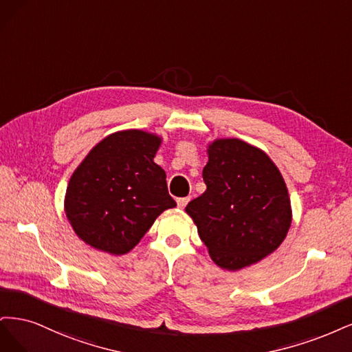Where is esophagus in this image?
<instances>
[{
	"label": "esophagus",
	"instance_id": "1",
	"mask_svg": "<svg viewBox=\"0 0 352 352\" xmlns=\"http://www.w3.org/2000/svg\"><path fill=\"white\" fill-rule=\"evenodd\" d=\"M188 197H179V199H177V205H178V208L179 209H184L186 206H187V203H188Z\"/></svg>",
	"mask_w": 352,
	"mask_h": 352
}]
</instances>
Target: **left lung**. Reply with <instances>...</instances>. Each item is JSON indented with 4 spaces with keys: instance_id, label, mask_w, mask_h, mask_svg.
I'll list each match as a JSON object with an SVG mask.
<instances>
[{
    "instance_id": "1",
    "label": "left lung",
    "mask_w": 352,
    "mask_h": 352,
    "mask_svg": "<svg viewBox=\"0 0 352 352\" xmlns=\"http://www.w3.org/2000/svg\"><path fill=\"white\" fill-rule=\"evenodd\" d=\"M203 168L206 191L186 212L212 260L226 270L252 266L285 240L292 221L282 174L258 147L240 139L208 146Z\"/></svg>"
}]
</instances>
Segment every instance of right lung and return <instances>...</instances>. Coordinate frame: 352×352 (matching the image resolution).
I'll use <instances>...</instances> for the list:
<instances>
[{
  "mask_svg": "<svg viewBox=\"0 0 352 352\" xmlns=\"http://www.w3.org/2000/svg\"><path fill=\"white\" fill-rule=\"evenodd\" d=\"M162 138L143 130L112 133L76 168L64 212L77 236L96 250L126 254L160 214L175 208L166 174L153 162Z\"/></svg>",
  "mask_w": 352,
  "mask_h": 352,
  "instance_id": "1",
  "label": "right lung"
}]
</instances>
